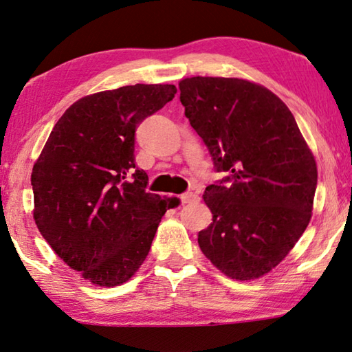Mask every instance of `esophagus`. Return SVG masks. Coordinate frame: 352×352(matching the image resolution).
Masks as SVG:
<instances>
[{
  "instance_id": "obj_1",
  "label": "esophagus",
  "mask_w": 352,
  "mask_h": 352,
  "mask_svg": "<svg viewBox=\"0 0 352 352\" xmlns=\"http://www.w3.org/2000/svg\"><path fill=\"white\" fill-rule=\"evenodd\" d=\"M181 201H182V204H190V202L199 201V195L195 192H187V193L181 195Z\"/></svg>"
}]
</instances>
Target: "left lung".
<instances>
[{
	"label": "left lung",
	"mask_w": 352,
	"mask_h": 352,
	"mask_svg": "<svg viewBox=\"0 0 352 352\" xmlns=\"http://www.w3.org/2000/svg\"><path fill=\"white\" fill-rule=\"evenodd\" d=\"M186 117L227 176L206 188L213 223L198 243L236 280L267 274L311 221L317 165L289 108L243 78L192 77L179 83Z\"/></svg>",
	"instance_id": "obj_1"
}]
</instances>
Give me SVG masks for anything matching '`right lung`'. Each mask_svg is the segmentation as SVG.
<instances>
[{"mask_svg": "<svg viewBox=\"0 0 352 352\" xmlns=\"http://www.w3.org/2000/svg\"><path fill=\"white\" fill-rule=\"evenodd\" d=\"M176 94L175 85H133L71 104L32 170L34 218L71 269L114 287L135 274L160 219L177 198L146 192L134 162L135 129Z\"/></svg>", "mask_w": 352, "mask_h": 352, "instance_id": "obj_1", "label": "right lung"}]
</instances>
